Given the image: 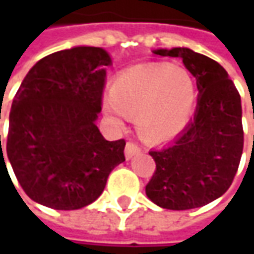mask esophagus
Wrapping results in <instances>:
<instances>
[{"label":"esophagus","instance_id":"esophagus-1","mask_svg":"<svg viewBox=\"0 0 254 254\" xmlns=\"http://www.w3.org/2000/svg\"><path fill=\"white\" fill-rule=\"evenodd\" d=\"M138 151H140V147H138L137 144L133 143V141H129V143H127V147H125V158L127 160L132 159Z\"/></svg>","mask_w":254,"mask_h":254}]
</instances>
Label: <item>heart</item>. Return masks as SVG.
I'll use <instances>...</instances> for the list:
<instances>
[{"mask_svg": "<svg viewBox=\"0 0 254 254\" xmlns=\"http://www.w3.org/2000/svg\"><path fill=\"white\" fill-rule=\"evenodd\" d=\"M196 102V83L188 70L170 65H136L113 80L103 111L118 127H124L127 116L136 117L143 137L166 141L184 130Z\"/></svg>", "mask_w": 254, "mask_h": 254, "instance_id": "1", "label": "heart"}]
</instances>
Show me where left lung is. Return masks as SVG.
Wrapping results in <instances>:
<instances>
[{
  "mask_svg": "<svg viewBox=\"0 0 254 254\" xmlns=\"http://www.w3.org/2000/svg\"><path fill=\"white\" fill-rule=\"evenodd\" d=\"M160 57L181 58L196 78L194 118L171 143L149 151L156 170L145 187L152 202L184 211L226 193L244 149L241 96L222 65L188 47L158 49Z\"/></svg>",
  "mask_w": 254,
  "mask_h": 254,
  "instance_id": "8db88e82",
  "label": "left lung"
}]
</instances>
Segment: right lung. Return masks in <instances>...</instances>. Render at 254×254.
Masks as SVG:
<instances>
[{
    "label": "right lung",
    "mask_w": 254,
    "mask_h": 254,
    "mask_svg": "<svg viewBox=\"0 0 254 254\" xmlns=\"http://www.w3.org/2000/svg\"><path fill=\"white\" fill-rule=\"evenodd\" d=\"M109 65L102 47L53 53L14 95L5 154L27 196L45 207L70 211L94 202L125 160V140L107 141L95 124ZM0 151L5 165L1 134Z\"/></svg>",
    "instance_id": "obj_1"
}]
</instances>
